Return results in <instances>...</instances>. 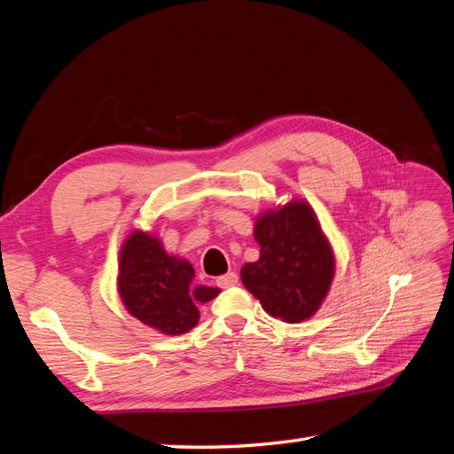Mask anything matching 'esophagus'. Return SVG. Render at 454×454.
Instances as JSON below:
<instances>
[{"mask_svg":"<svg viewBox=\"0 0 454 454\" xmlns=\"http://www.w3.org/2000/svg\"><path fill=\"white\" fill-rule=\"evenodd\" d=\"M237 282H239L237 272H227V274H223V277H219V278H217V286H219V287H231V286H237Z\"/></svg>","mask_w":454,"mask_h":454,"instance_id":"34e87169","label":"esophagus"}]
</instances>
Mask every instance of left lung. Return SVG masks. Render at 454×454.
Masks as SVG:
<instances>
[{"label":"left lung","mask_w":454,"mask_h":454,"mask_svg":"<svg viewBox=\"0 0 454 454\" xmlns=\"http://www.w3.org/2000/svg\"><path fill=\"white\" fill-rule=\"evenodd\" d=\"M254 239L261 250L257 261L240 269L246 290L272 318L287 324L312 318L335 277L332 242L312 206L292 199L257 214Z\"/></svg>","instance_id":"1"}]
</instances>
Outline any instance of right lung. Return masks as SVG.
<instances>
[{
  "label": "right lung",
  "mask_w": 454,
  "mask_h": 454,
  "mask_svg": "<svg viewBox=\"0 0 454 454\" xmlns=\"http://www.w3.org/2000/svg\"><path fill=\"white\" fill-rule=\"evenodd\" d=\"M187 259L168 255L159 237L136 229L119 250L117 292L130 316L162 335H182L199 324L219 287L195 284Z\"/></svg>",
  "instance_id": "right-lung-1"
}]
</instances>
